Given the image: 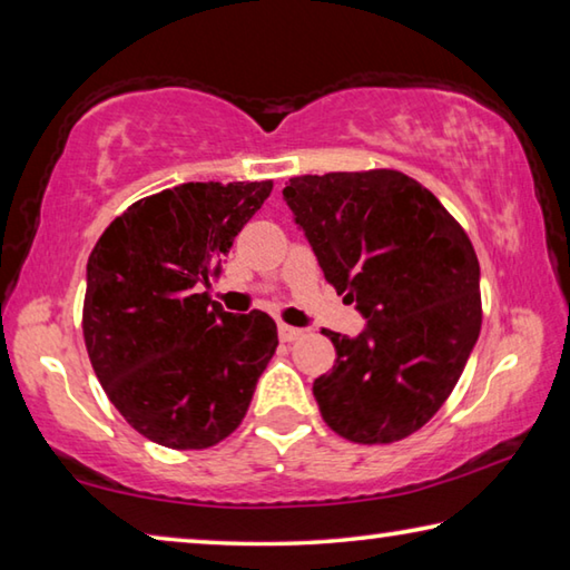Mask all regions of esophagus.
<instances>
[{"label":"esophagus","instance_id":"esophagus-1","mask_svg":"<svg viewBox=\"0 0 570 570\" xmlns=\"http://www.w3.org/2000/svg\"><path fill=\"white\" fill-rule=\"evenodd\" d=\"M304 336V330H296V326H288V324H278V340L282 342H296Z\"/></svg>","mask_w":570,"mask_h":570}]
</instances>
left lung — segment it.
<instances>
[{"label":"left lung","mask_w":570,"mask_h":570,"mask_svg":"<svg viewBox=\"0 0 570 570\" xmlns=\"http://www.w3.org/2000/svg\"><path fill=\"white\" fill-rule=\"evenodd\" d=\"M284 200L326 282L366 320L356 336L322 332L336 350L314 380L324 422L360 445L412 435L455 390L480 334L468 234L400 170L288 178Z\"/></svg>","instance_id":"obj_1"}]
</instances>
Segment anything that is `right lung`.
Returning <instances> with one entry per match:
<instances>
[{"mask_svg": "<svg viewBox=\"0 0 570 570\" xmlns=\"http://www.w3.org/2000/svg\"><path fill=\"white\" fill-rule=\"evenodd\" d=\"M274 183H180L140 198L88 258L82 332L105 394L142 438L204 450L234 432L278 344L264 312L230 314L200 286Z\"/></svg>", "mask_w": 570, "mask_h": 570, "instance_id": "right-lung-1", "label": "right lung"}]
</instances>
